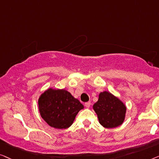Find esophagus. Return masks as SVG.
<instances>
[{
    "mask_svg": "<svg viewBox=\"0 0 159 159\" xmlns=\"http://www.w3.org/2000/svg\"><path fill=\"white\" fill-rule=\"evenodd\" d=\"M85 106H86L87 108H89V107H90L91 106V102H86L85 103Z\"/></svg>",
    "mask_w": 159,
    "mask_h": 159,
    "instance_id": "esophagus-1",
    "label": "esophagus"
}]
</instances>
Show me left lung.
I'll use <instances>...</instances> for the list:
<instances>
[{
    "mask_svg": "<svg viewBox=\"0 0 159 159\" xmlns=\"http://www.w3.org/2000/svg\"><path fill=\"white\" fill-rule=\"evenodd\" d=\"M99 123L105 128H115L124 122L127 107L124 102L109 91L99 95V99L93 105Z\"/></svg>",
    "mask_w": 159,
    "mask_h": 159,
    "instance_id": "8db88e82",
    "label": "left lung"
}]
</instances>
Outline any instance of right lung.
<instances>
[{
    "label": "right lung",
    "mask_w": 159,
    "mask_h": 159,
    "mask_svg": "<svg viewBox=\"0 0 159 159\" xmlns=\"http://www.w3.org/2000/svg\"><path fill=\"white\" fill-rule=\"evenodd\" d=\"M38 108L41 117L50 127H70L84 105L66 89L49 88L39 96Z\"/></svg>",
    "instance_id": "add662e5"
}]
</instances>
